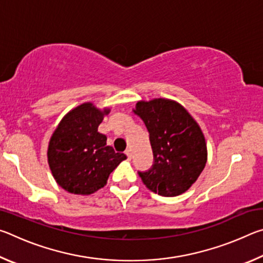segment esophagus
<instances>
[{
    "instance_id": "obj_1",
    "label": "esophagus",
    "mask_w": 263,
    "mask_h": 263,
    "mask_svg": "<svg viewBox=\"0 0 263 263\" xmlns=\"http://www.w3.org/2000/svg\"><path fill=\"white\" fill-rule=\"evenodd\" d=\"M125 154L127 155V158H128V159H131V157H132V152H131V148H126V151H125Z\"/></svg>"
}]
</instances>
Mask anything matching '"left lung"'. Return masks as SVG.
<instances>
[{
  "mask_svg": "<svg viewBox=\"0 0 263 263\" xmlns=\"http://www.w3.org/2000/svg\"><path fill=\"white\" fill-rule=\"evenodd\" d=\"M135 114L149 132L154 163L138 172L147 188L164 197L185 193L201 175L208 160L206 142L197 122L175 101H139Z\"/></svg>",
  "mask_w": 263,
  "mask_h": 263,
  "instance_id": "1",
  "label": "left lung"
}]
</instances>
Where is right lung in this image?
<instances>
[{
	"instance_id": "add662e5",
	"label": "right lung",
	"mask_w": 263,
	"mask_h": 263,
	"mask_svg": "<svg viewBox=\"0 0 263 263\" xmlns=\"http://www.w3.org/2000/svg\"><path fill=\"white\" fill-rule=\"evenodd\" d=\"M110 109L87 102L61 119L48 142L47 160L52 175L62 189L90 195L106 184L114 169L126 159L106 145L99 125Z\"/></svg>"
}]
</instances>
